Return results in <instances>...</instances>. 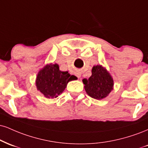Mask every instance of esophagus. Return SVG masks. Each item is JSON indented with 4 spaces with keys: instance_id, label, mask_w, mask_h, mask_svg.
I'll return each mask as SVG.
<instances>
[{
    "instance_id": "esophagus-1",
    "label": "esophagus",
    "mask_w": 148,
    "mask_h": 148,
    "mask_svg": "<svg viewBox=\"0 0 148 148\" xmlns=\"http://www.w3.org/2000/svg\"><path fill=\"white\" fill-rule=\"evenodd\" d=\"M74 74H75V76H77L78 79H80V78H81V73H80V72H76L75 73H74Z\"/></svg>"
}]
</instances>
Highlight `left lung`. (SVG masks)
<instances>
[{
	"instance_id": "8db88e82",
	"label": "left lung",
	"mask_w": 148,
	"mask_h": 148,
	"mask_svg": "<svg viewBox=\"0 0 148 148\" xmlns=\"http://www.w3.org/2000/svg\"><path fill=\"white\" fill-rule=\"evenodd\" d=\"M86 93L93 99L101 100L108 97L113 90L114 81L107 69L102 65L92 67V76L83 80Z\"/></svg>"
}]
</instances>
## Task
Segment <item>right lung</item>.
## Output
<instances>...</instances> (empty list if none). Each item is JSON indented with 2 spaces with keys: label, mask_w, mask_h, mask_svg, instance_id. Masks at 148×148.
Instances as JSON below:
<instances>
[{
  "label": "right lung",
  "mask_w": 148,
  "mask_h": 148,
  "mask_svg": "<svg viewBox=\"0 0 148 148\" xmlns=\"http://www.w3.org/2000/svg\"><path fill=\"white\" fill-rule=\"evenodd\" d=\"M74 76L68 72H61L58 64H47L39 71L36 80L37 90L47 99L56 98Z\"/></svg>",
  "instance_id": "1"
}]
</instances>
